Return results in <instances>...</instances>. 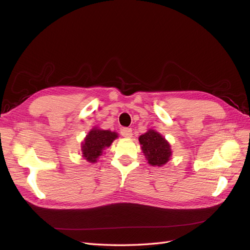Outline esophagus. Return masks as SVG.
I'll use <instances>...</instances> for the list:
<instances>
[{
	"mask_svg": "<svg viewBox=\"0 0 250 250\" xmlns=\"http://www.w3.org/2000/svg\"><path fill=\"white\" fill-rule=\"evenodd\" d=\"M121 134H122L124 138H131L132 129L131 128H122V129H121Z\"/></svg>",
	"mask_w": 250,
	"mask_h": 250,
	"instance_id": "esophagus-1",
	"label": "esophagus"
}]
</instances>
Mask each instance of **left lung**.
Listing matches in <instances>:
<instances>
[{"instance_id": "1", "label": "left lung", "mask_w": 250, "mask_h": 250, "mask_svg": "<svg viewBox=\"0 0 250 250\" xmlns=\"http://www.w3.org/2000/svg\"><path fill=\"white\" fill-rule=\"evenodd\" d=\"M139 141L142 151L151 166L161 167L169 162L172 155L171 146L161 133L149 129L146 133L141 135Z\"/></svg>"}]
</instances>
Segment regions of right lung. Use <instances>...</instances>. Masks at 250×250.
<instances>
[{
	"instance_id": "obj_1",
	"label": "right lung",
	"mask_w": 250,
	"mask_h": 250,
	"mask_svg": "<svg viewBox=\"0 0 250 250\" xmlns=\"http://www.w3.org/2000/svg\"><path fill=\"white\" fill-rule=\"evenodd\" d=\"M118 138V133L100 128H93L82 142V156L89 163H96L97 158L102 155L103 150L109 147L111 143Z\"/></svg>"
}]
</instances>
